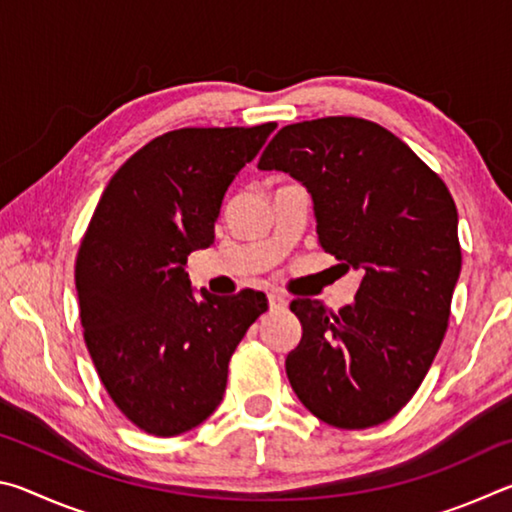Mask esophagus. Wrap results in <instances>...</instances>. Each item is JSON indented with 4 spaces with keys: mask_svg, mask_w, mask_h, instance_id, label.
<instances>
[{
    "mask_svg": "<svg viewBox=\"0 0 512 512\" xmlns=\"http://www.w3.org/2000/svg\"><path fill=\"white\" fill-rule=\"evenodd\" d=\"M268 302H271V309H287L289 307V298L284 293H271L268 296Z\"/></svg>",
    "mask_w": 512,
    "mask_h": 512,
    "instance_id": "34e87169",
    "label": "esophagus"
}]
</instances>
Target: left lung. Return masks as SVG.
Listing matches in <instances>:
<instances>
[{"mask_svg": "<svg viewBox=\"0 0 512 512\" xmlns=\"http://www.w3.org/2000/svg\"><path fill=\"white\" fill-rule=\"evenodd\" d=\"M314 198L316 232L363 280L339 311L296 298L302 339L287 357L298 400L332 427L368 429L409 404L445 339L461 273L454 198L400 137L375 121L289 124L259 158Z\"/></svg>", "mask_w": 512, "mask_h": 512, "instance_id": "1", "label": "left lung"}]
</instances>
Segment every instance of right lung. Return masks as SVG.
<instances>
[{
  "instance_id": "add662e5",
  "label": "right lung",
  "mask_w": 512,
  "mask_h": 512,
  "mask_svg": "<svg viewBox=\"0 0 512 512\" xmlns=\"http://www.w3.org/2000/svg\"><path fill=\"white\" fill-rule=\"evenodd\" d=\"M275 126L155 137L110 178L85 230L74 271L83 339L110 400L151 436L210 418L232 352L268 307L253 289L196 298L185 264L214 241L225 189Z\"/></svg>"
}]
</instances>
